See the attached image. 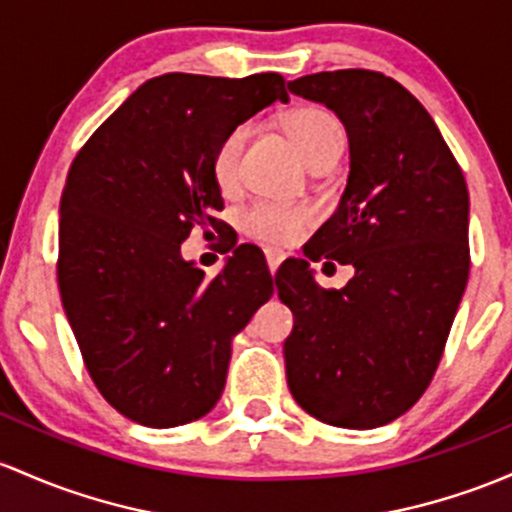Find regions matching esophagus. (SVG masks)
<instances>
[{
	"mask_svg": "<svg viewBox=\"0 0 512 512\" xmlns=\"http://www.w3.org/2000/svg\"><path fill=\"white\" fill-rule=\"evenodd\" d=\"M265 257H267L269 272L277 274V269H279V265H282V260H284V252L282 250H274V247H267Z\"/></svg>",
	"mask_w": 512,
	"mask_h": 512,
	"instance_id": "34e87169",
	"label": "esophagus"
}]
</instances>
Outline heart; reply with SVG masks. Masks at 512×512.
<instances>
[{
  "mask_svg": "<svg viewBox=\"0 0 512 512\" xmlns=\"http://www.w3.org/2000/svg\"><path fill=\"white\" fill-rule=\"evenodd\" d=\"M284 128L291 143L299 150L301 160L308 167H318L323 162L340 160L345 148V131L340 121L330 111L320 106H299L284 119ZM250 136L247 126H235L218 143L213 153V179L223 192H230L238 184V160L245 140ZM311 211L306 206H279V204H255L240 218V226L252 238L267 240V243H291L311 223Z\"/></svg>",
  "mask_w": 512,
  "mask_h": 512,
  "instance_id": "1",
  "label": "heart"
}]
</instances>
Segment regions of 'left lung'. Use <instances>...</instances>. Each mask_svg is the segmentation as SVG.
Returning <instances> with one entry per match:
<instances>
[{"label":"left lung","mask_w":512,"mask_h":512,"mask_svg":"<svg viewBox=\"0 0 512 512\" xmlns=\"http://www.w3.org/2000/svg\"><path fill=\"white\" fill-rule=\"evenodd\" d=\"M342 121L350 174L338 211L274 277L294 313L286 381L306 413L335 428L391 423L423 396L469 279V192L425 106L372 70L289 82ZM356 267L320 290L310 262Z\"/></svg>","instance_id":"1"}]
</instances>
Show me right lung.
I'll return each instance as SVG.
<instances>
[{
  "instance_id": "right-lung-1",
  "label": "right lung",
  "mask_w": 512,
  "mask_h": 512,
  "mask_svg": "<svg viewBox=\"0 0 512 512\" xmlns=\"http://www.w3.org/2000/svg\"><path fill=\"white\" fill-rule=\"evenodd\" d=\"M284 77H153L94 131L60 199L58 284L101 396L148 428L211 411L233 338L274 294L255 250L238 245L216 279L182 257L194 226L223 209L213 153L274 101Z\"/></svg>"
}]
</instances>
